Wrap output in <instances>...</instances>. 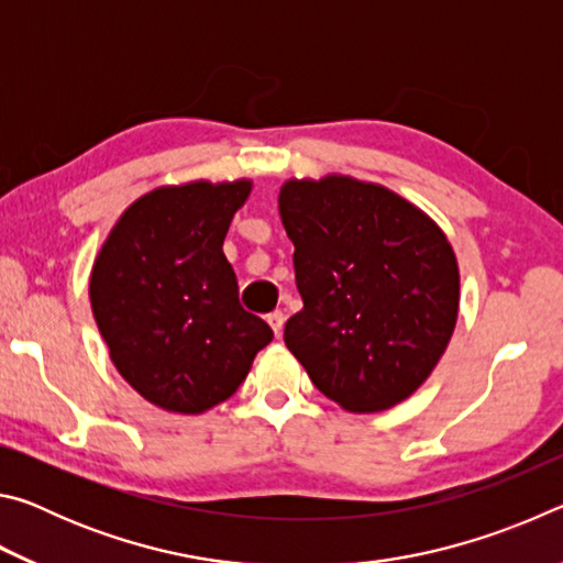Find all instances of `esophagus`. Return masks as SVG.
I'll list each match as a JSON object with an SVG mask.
<instances>
[{
	"mask_svg": "<svg viewBox=\"0 0 563 563\" xmlns=\"http://www.w3.org/2000/svg\"><path fill=\"white\" fill-rule=\"evenodd\" d=\"M268 325L273 328V332H275V338H280L283 335V325H285V316L280 310H275V312H271L268 316Z\"/></svg>",
	"mask_w": 563,
	"mask_h": 563,
	"instance_id": "esophagus-1",
	"label": "esophagus"
}]
</instances>
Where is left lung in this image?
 Here are the masks:
<instances>
[{
    "mask_svg": "<svg viewBox=\"0 0 563 563\" xmlns=\"http://www.w3.org/2000/svg\"><path fill=\"white\" fill-rule=\"evenodd\" d=\"M278 211L302 310L285 345L347 412H383L432 375L460 316V265L422 208L373 180L288 178Z\"/></svg>",
    "mask_w": 563,
    "mask_h": 563,
    "instance_id": "1",
    "label": "left lung"
}]
</instances>
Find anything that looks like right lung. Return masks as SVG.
Listing matches in <instances>:
<instances>
[{
	"label": "right lung",
	"mask_w": 563,
	"mask_h": 563,
	"mask_svg": "<svg viewBox=\"0 0 563 563\" xmlns=\"http://www.w3.org/2000/svg\"><path fill=\"white\" fill-rule=\"evenodd\" d=\"M251 178H198L136 198L91 265L93 320L119 375L166 412L225 402L273 340L238 302L223 241Z\"/></svg>",
	"instance_id": "right-lung-1"
}]
</instances>
